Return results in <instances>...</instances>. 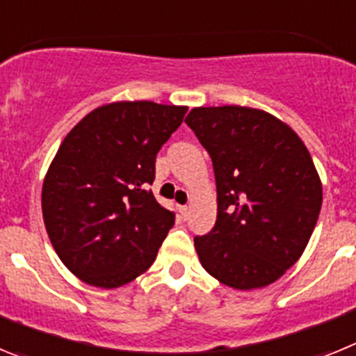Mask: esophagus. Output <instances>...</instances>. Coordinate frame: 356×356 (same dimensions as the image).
Segmentation results:
<instances>
[{"mask_svg": "<svg viewBox=\"0 0 356 356\" xmlns=\"http://www.w3.org/2000/svg\"><path fill=\"white\" fill-rule=\"evenodd\" d=\"M178 212H180V217L185 221V219L188 217V213H191V209H188L187 205H180L178 207Z\"/></svg>", "mask_w": 356, "mask_h": 356, "instance_id": "1", "label": "esophagus"}]
</instances>
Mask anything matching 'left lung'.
<instances>
[{
    "label": "left lung",
    "instance_id": "obj_1",
    "mask_svg": "<svg viewBox=\"0 0 356 356\" xmlns=\"http://www.w3.org/2000/svg\"><path fill=\"white\" fill-rule=\"evenodd\" d=\"M209 151L217 185L212 232L194 237L207 273L251 291L298 262L323 203L319 175L285 122L250 106H200L185 118Z\"/></svg>",
    "mask_w": 356,
    "mask_h": 356
}]
</instances>
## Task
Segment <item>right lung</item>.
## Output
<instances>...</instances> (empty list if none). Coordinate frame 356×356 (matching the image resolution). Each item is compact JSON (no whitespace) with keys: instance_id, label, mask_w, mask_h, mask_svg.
<instances>
[{"instance_id":"obj_1","label":"right lung","mask_w":356,"mask_h":356,"mask_svg":"<svg viewBox=\"0 0 356 356\" xmlns=\"http://www.w3.org/2000/svg\"><path fill=\"white\" fill-rule=\"evenodd\" d=\"M187 106L118 102L85 115L56 151L42 185V217L56 254L102 289L149 269L175 225L151 193L160 147Z\"/></svg>"}]
</instances>
